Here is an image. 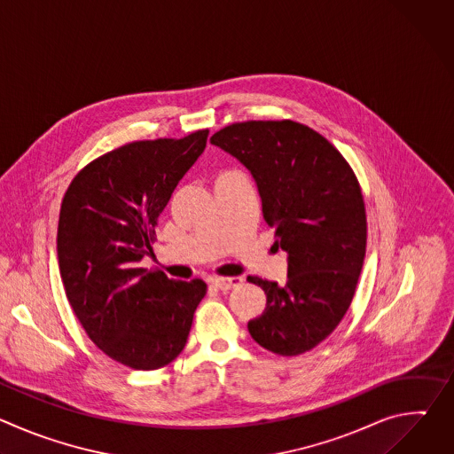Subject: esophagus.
<instances>
[{
    "label": "esophagus",
    "mask_w": 454,
    "mask_h": 454,
    "mask_svg": "<svg viewBox=\"0 0 454 454\" xmlns=\"http://www.w3.org/2000/svg\"><path fill=\"white\" fill-rule=\"evenodd\" d=\"M212 284L215 287H219L221 291H230V289L240 286L242 278L240 277H215V278H212Z\"/></svg>",
    "instance_id": "34e87169"
}]
</instances>
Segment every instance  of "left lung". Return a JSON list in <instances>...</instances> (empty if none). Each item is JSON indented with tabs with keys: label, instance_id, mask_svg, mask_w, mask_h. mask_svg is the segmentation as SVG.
I'll use <instances>...</instances> for the list:
<instances>
[{
	"label": "left lung",
	"instance_id": "1",
	"mask_svg": "<svg viewBox=\"0 0 454 454\" xmlns=\"http://www.w3.org/2000/svg\"><path fill=\"white\" fill-rule=\"evenodd\" d=\"M210 142L251 172L275 244L287 253L284 286L247 277L266 293L247 331L273 354L300 356L331 336L352 303L366 251L359 181L327 138L293 120L231 123Z\"/></svg>",
	"mask_w": 454,
	"mask_h": 454
}]
</instances>
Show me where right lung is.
<instances>
[{"label": "right lung", "mask_w": 454, "mask_h": 454, "mask_svg": "<svg viewBox=\"0 0 454 454\" xmlns=\"http://www.w3.org/2000/svg\"><path fill=\"white\" fill-rule=\"evenodd\" d=\"M208 129L184 138L125 144L88 163L59 214L57 258L68 301L90 340L135 370H158L186 345L207 294L140 268L174 188L207 147Z\"/></svg>", "instance_id": "1"}]
</instances>
